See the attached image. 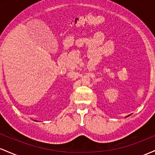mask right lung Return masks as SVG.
Here are the masks:
<instances>
[{"label":"right lung","instance_id":"obj_1","mask_svg":"<svg viewBox=\"0 0 155 155\" xmlns=\"http://www.w3.org/2000/svg\"><path fill=\"white\" fill-rule=\"evenodd\" d=\"M36 122H38V121H36Z\"/></svg>","mask_w":155,"mask_h":155}]
</instances>
